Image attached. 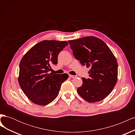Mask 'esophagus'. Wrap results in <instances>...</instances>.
Returning a JSON list of instances; mask_svg holds the SVG:
<instances>
[{"instance_id":"esophagus-1","label":"esophagus","mask_w":135,"mask_h":135,"mask_svg":"<svg viewBox=\"0 0 135 135\" xmlns=\"http://www.w3.org/2000/svg\"><path fill=\"white\" fill-rule=\"evenodd\" d=\"M69 77H70V78H74L76 77V76L73 75H71V74H69Z\"/></svg>"}]
</instances>
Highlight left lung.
Masks as SVG:
<instances>
[{
	"label": "left lung",
	"mask_w": 135,
	"mask_h": 135,
	"mask_svg": "<svg viewBox=\"0 0 135 135\" xmlns=\"http://www.w3.org/2000/svg\"><path fill=\"white\" fill-rule=\"evenodd\" d=\"M68 42L75 59L90 68L89 78H83V84L78 88V93L89 103L103 100L117 81L118 63L115 56L107 44L95 36H85Z\"/></svg>",
	"instance_id": "1"
}]
</instances>
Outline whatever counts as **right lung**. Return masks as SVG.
I'll return each instance as SVG.
<instances>
[{"mask_svg":"<svg viewBox=\"0 0 135 135\" xmlns=\"http://www.w3.org/2000/svg\"><path fill=\"white\" fill-rule=\"evenodd\" d=\"M69 44L66 41L45 40L36 44L23 56L20 63L18 83L32 103L47 105L58 96L61 84L68 74L49 73L57 64L59 53Z\"/></svg>","mask_w":135,"mask_h":135,"instance_id":"obj_1","label":"right lung"}]
</instances>
